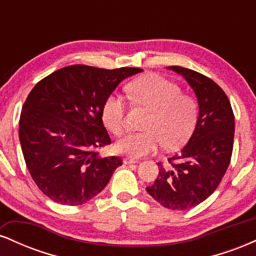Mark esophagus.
Listing matches in <instances>:
<instances>
[{"label":"esophagus","instance_id":"obj_1","mask_svg":"<svg viewBox=\"0 0 256 256\" xmlns=\"http://www.w3.org/2000/svg\"><path fill=\"white\" fill-rule=\"evenodd\" d=\"M137 162H138L137 158H124L125 165H130V164H137Z\"/></svg>","mask_w":256,"mask_h":256}]
</instances>
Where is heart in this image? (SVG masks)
<instances>
[{
    "label": "heart",
    "instance_id": "1",
    "mask_svg": "<svg viewBox=\"0 0 256 256\" xmlns=\"http://www.w3.org/2000/svg\"><path fill=\"white\" fill-rule=\"evenodd\" d=\"M132 101L150 110L143 128L118 140L116 150L131 158L154 152L162 144L174 149L184 144L198 122V104L183 95L177 84L158 74H148L131 82L128 86ZM126 107L124 98L112 94L102 106V120L116 136L125 131Z\"/></svg>",
    "mask_w": 256,
    "mask_h": 256
}]
</instances>
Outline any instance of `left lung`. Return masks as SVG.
I'll return each mask as SVG.
<instances>
[{
    "label": "left lung",
    "mask_w": 256,
    "mask_h": 256,
    "mask_svg": "<svg viewBox=\"0 0 256 256\" xmlns=\"http://www.w3.org/2000/svg\"><path fill=\"white\" fill-rule=\"evenodd\" d=\"M168 70L185 78L198 102V118L189 142L168 164L158 162V174L146 192L168 210L195 207L216 192L231 161L234 116L226 94L216 82L180 66Z\"/></svg>",
    "instance_id": "obj_1"
}]
</instances>
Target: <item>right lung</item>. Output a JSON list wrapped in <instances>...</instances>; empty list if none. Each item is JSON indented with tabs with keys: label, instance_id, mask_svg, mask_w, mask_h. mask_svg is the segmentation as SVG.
Returning a JSON list of instances; mask_svg holds the SVG:
<instances>
[{
	"label": "right lung",
	"instance_id": "right-lung-1",
	"mask_svg": "<svg viewBox=\"0 0 256 256\" xmlns=\"http://www.w3.org/2000/svg\"><path fill=\"white\" fill-rule=\"evenodd\" d=\"M142 72L73 64L34 85L19 120V140L32 179L54 202L78 206L104 189L118 156L101 158L110 144L102 122L106 98L125 78Z\"/></svg>",
	"mask_w": 256,
	"mask_h": 256
}]
</instances>
